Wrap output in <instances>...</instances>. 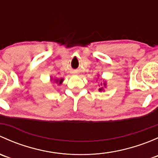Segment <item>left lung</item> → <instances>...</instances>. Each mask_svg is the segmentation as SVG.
<instances>
[{"instance_id":"8db88e82","label":"left lung","mask_w":158,"mask_h":158,"mask_svg":"<svg viewBox=\"0 0 158 158\" xmlns=\"http://www.w3.org/2000/svg\"><path fill=\"white\" fill-rule=\"evenodd\" d=\"M102 89H103V88H101V89H99V91H102Z\"/></svg>"}]
</instances>
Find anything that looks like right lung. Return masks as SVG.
I'll return each instance as SVG.
<instances>
[{
    "label": "right lung",
    "instance_id": "right-lung-1",
    "mask_svg": "<svg viewBox=\"0 0 158 158\" xmlns=\"http://www.w3.org/2000/svg\"><path fill=\"white\" fill-rule=\"evenodd\" d=\"M63 79H60V80H56V82H59V84H61L62 82H63Z\"/></svg>",
    "mask_w": 158,
    "mask_h": 158
}]
</instances>
